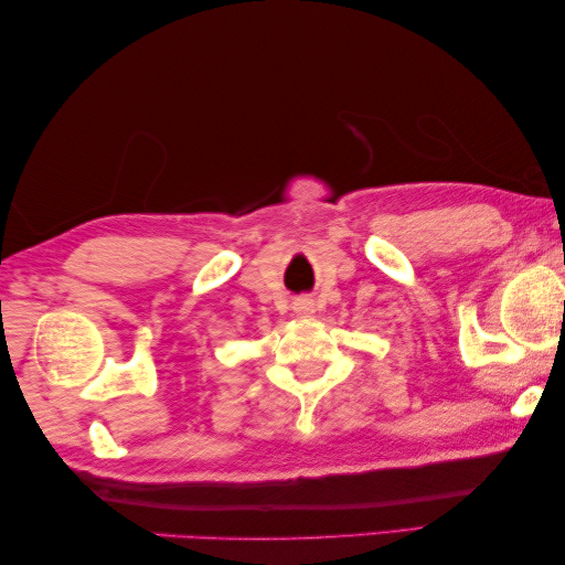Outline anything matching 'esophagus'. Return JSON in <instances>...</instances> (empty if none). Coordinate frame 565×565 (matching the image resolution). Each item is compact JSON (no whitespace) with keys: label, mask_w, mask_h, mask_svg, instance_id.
<instances>
[{"label":"esophagus","mask_w":565,"mask_h":565,"mask_svg":"<svg viewBox=\"0 0 565 565\" xmlns=\"http://www.w3.org/2000/svg\"><path fill=\"white\" fill-rule=\"evenodd\" d=\"M312 310H316V306H312L310 298L295 300V312H298V316H312Z\"/></svg>","instance_id":"esophagus-1"}]
</instances>
